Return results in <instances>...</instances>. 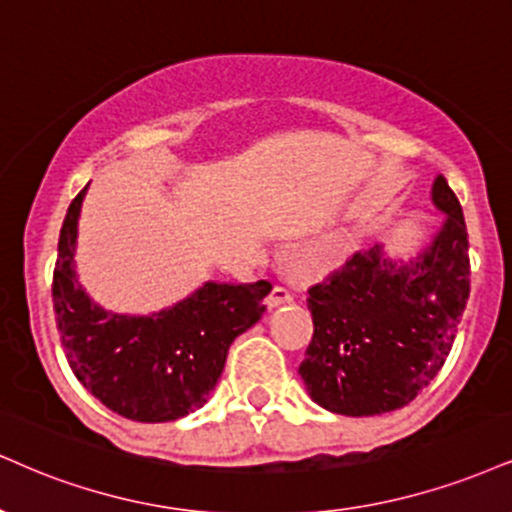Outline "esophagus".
<instances>
[{
  "label": "esophagus",
  "instance_id": "34e87169",
  "mask_svg": "<svg viewBox=\"0 0 512 512\" xmlns=\"http://www.w3.org/2000/svg\"><path fill=\"white\" fill-rule=\"evenodd\" d=\"M288 303H293V293L283 286H274L272 293L267 295L269 307H279V305H288Z\"/></svg>",
  "mask_w": 512,
  "mask_h": 512
}]
</instances>
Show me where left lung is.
I'll use <instances>...</instances> for the list:
<instances>
[{
	"label": "left lung",
	"mask_w": 512,
	"mask_h": 512,
	"mask_svg": "<svg viewBox=\"0 0 512 512\" xmlns=\"http://www.w3.org/2000/svg\"><path fill=\"white\" fill-rule=\"evenodd\" d=\"M432 202L446 219L417 255L396 260L374 245L310 288L315 334L298 372L329 412L369 417L403 408L451 353L470 298L467 229L443 176L434 178Z\"/></svg>",
	"instance_id": "left-lung-1"
}]
</instances>
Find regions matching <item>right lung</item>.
I'll list each match as a JSON object with an SVG mask.
<instances>
[{
	"label": "right lung",
	"mask_w": 512,
	"mask_h": 512,
	"mask_svg": "<svg viewBox=\"0 0 512 512\" xmlns=\"http://www.w3.org/2000/svg\"><path fill=\"white\" fill-rule=\"evenodd\" d=\"M85 186L59 233L52 298L66 360L92 396L135 422H174L207 403L233 338L260 322L269 281H207L152 315L109 312L76 274V238Z\"/></svg>",
	"instance_id": "add662e5"
}]
</instances>
